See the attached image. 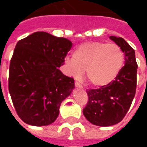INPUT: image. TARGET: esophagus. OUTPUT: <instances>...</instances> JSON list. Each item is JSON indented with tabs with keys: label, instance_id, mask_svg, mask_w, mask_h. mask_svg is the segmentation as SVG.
Instances as JSON below:
<instances>
[{
	"label": "esophagus",
	"instance_id": "obj_1",
	"mask_svg": "<svg viewBox=\"0 0 147 147\" xmlns=\"http://www.w3.org/2000/svg\"><path fill=\"white\" fill-rule=\"evenodd\" d=\"M75 86H76V87H78V88H82V84H81V83H80V82H75Z\"/></svg>",
	"mask_w": 147,
	"mask_h": 147
}]
</instances>
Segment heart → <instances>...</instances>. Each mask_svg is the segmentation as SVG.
<instances>
[{"mask_svg": "<svg viewBox=\"0 0 147 147\" xmlns=\"http://www.w3.org/2000/svg\"><path fill=\"white\" fill-rule=\"evenodd\" d=\"M65 65L73 76L79 78L85 71L89 82L96 88L109 85L121 72L125 55L116 44L102 42L82 43L73 52V57H66Z\"/></svg>", "mask_w": 147, "mask_h": 147, "instance_id": "obj_1", "label": "heart"}]
</instances>
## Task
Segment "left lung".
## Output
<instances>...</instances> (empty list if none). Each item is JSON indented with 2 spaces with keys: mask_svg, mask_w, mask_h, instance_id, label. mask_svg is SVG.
<instances>
[{
  "mask_svg": "<svg viewBox=\"0 0 147 147\" xmlns=\"http://www.w3.org/2000/svg\"><path fill=\"white\" fill-rule=\"evenodd\" d=\"M110 38L123 51L124 66L109 85L87 91L88 101L82 110L88 121L101 127L115 125L124 118L137 88L138 64L134 50L122 37L111 36Z\"/></svg>",
  "mask_w": 147,
  "mask_h": 147,
  "instance_id": "left-lung-1",
  "label": "left lung"
}]
</instances>
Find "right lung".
Masks as SVG:
<instances>
[{
	"label": "right lung",
	"instance_id": "1",
	"mask_svg": "<svg viewBox=\"0 0 147 147\" xmlns=\"http://www.w3.org/2000/svg\"><path fill=\"white\" fill-rule=\"evenodd\" d=\"M72 47L65 37L36 32L18 42L9 64V92L23 121L33 126L52 123L61 102L74 88L73 78L59 68Z\"/></svg>",
	"mask_w": 147,
	"mask_h": 147
}]
</instances>
